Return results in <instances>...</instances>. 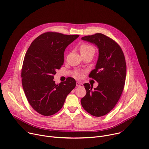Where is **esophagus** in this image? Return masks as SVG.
Here are the masks:
<instances>
[{"mask_svg":"<svg viewBox=\"0 0 149 149\" xmlns=\"http://www.w3.org/2000/svg\"><path fill=\"white\" fill-rule=\"evenodd\" d=\"M76 86L77 87H81V86H83V84L81 82H80L79 81H77L76 82Z\"/></svg>","mask_w":149,"mask_h":149,"instance_id":"esophagus-1","label":"esophagus"}]
</instances>
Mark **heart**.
<instances>
[{
    "instance_id": "b5f03b06",
    "label": "heart",
    "mask_w": 149,
    "mask_h": 149,
    "mask_svg": "<svg viewBox=\"0 0 149 149\" xmlns=\"http://www.w3.org/2000/svg\"><path fill=\"white\" fill-rule=\"evenodd\" d=\"M90 51H94V48L88 44H83L80 47V52L81 54H84V53H86V52H88ZM76 75L77 76H79L80 74L78 72H77Z\"/></svg>"
}]
</instances>
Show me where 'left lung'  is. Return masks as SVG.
Listing matches in <instances>:
<instances>
[{"label":"left lung","mask_w":149,"mask_h":149,"mask_svg":"<svg viewBox=\"0 0 149 149\" xmlns=\"http://www.w3.org/2000/svg\"><path fill=\"white\" fill-rule=\"evenodd\" d=\"M81 39L94 44L99 54L95 69L89 75L98 86L93 90L90 84H84L87 93L81 103L90 114L103 116L114 107L122 94L126 77L125 57L120 47L104 34L95 33Z\"/></svg>","instance_id":"obj_1"}]
</instances>
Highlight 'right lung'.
Masks as SVG:
<instances>
[{
  "label": "right lung",
  "instance_id": "obj_1",
  "mask_svg": "<svg viewBox=\"0 0 149 149\" xmlns=\"http://www.w3.org/2000/svg\"><path fill=\"white\" fill-rule=\"evenodd\" d=\"M79 36L46 32L37 37L29 47L21 72L26 98L38 113L52 116L59 111L76 81L69 77L56 84L54 75L63 63L66 48Z\"/></svg>",
  "mask_w": 149,
  "mask_h": 149
}]
</instances>
